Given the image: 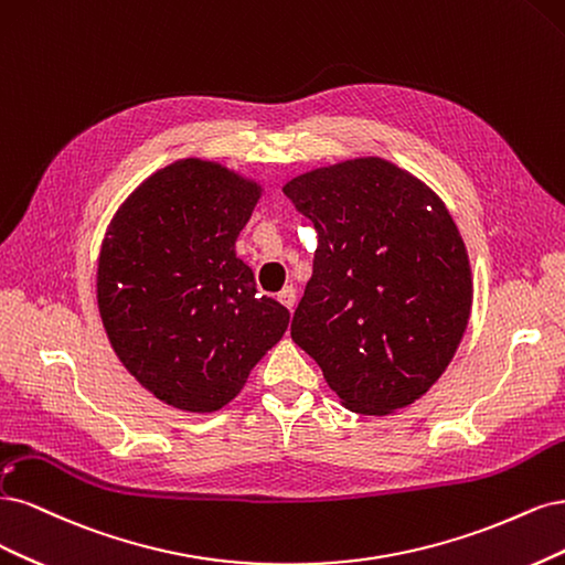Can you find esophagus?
<instances>
[{
    "label": "esophagus",
    "mask_w": 565,
    "mask_h": 565,
    "mask_svg": "<svg viewBox=\"0 0 565 565\" xmlns=\"http://www.w3.org/2000/svg\"><path fill=\"white\" fill-rule=\"evenodd\" d=\"M277 298H279V302L284 305V307H288V309H294L296 307V288L294 286H284L279 294H277Z\"/></svg>",
    "instance_id": "esophagus-1"
}]
</instances>
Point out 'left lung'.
I'll list each match as a JSON object with an SVG mask.
<instances>
[{
	"instance_id": "left-lung-1",
	"label": "left lung",
	"mask_w": 565,
	"mask_h": 565,
	"mask_svg": "<svg viewBox=\"0 0 565 565\" xmlns=\"http://www.w3.org/2000/svg\"><path fill=\"white\" fill-rule=\"evenodd\" d=\"M284 194L319 234L290 338L348 408L413 404L446 371L471 312L469 258L441 199L377 157L309 171Z\"/></svg>"
}]
</instances>
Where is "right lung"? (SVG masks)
Here are the masks:
<instances>
[{
  "label": "right lung",
  "instance_id": "obj_1",
  "mask_svg": "<svg viewBox=\"0 0 565 565\" xmlns=\"http://www.w3.org/2000/svg\"><path fill=\"white\" fill-rule=\"evenodd\" d=\"M258 199L250 180L183 159L145 180L107 227L98 263L107 338L173 408H223L288 329V309L258 294L234 250Z\"/></svg>",
  "mask_w": 565,
  "mask_h": 565
}]
</instances>
